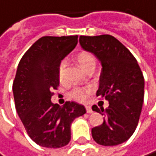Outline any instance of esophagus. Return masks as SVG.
<instances>
[{
	"label": "esophagus",
	"mask_w": 156,
	"mask_h": 156,
	"mask_svg": "<svg viewBox=\"0 0 156 156\" xmlns=\"http://www.w3.org/2000/svg\"><path fill=\"white\" fill-rule=\"evenodd\" d=\"M86 111H87L88 113H91V112H92V110H91V108H90V106H87V107H86Z\"/></svg>",
	"instance_id": "34e87169"
}]
</instances>
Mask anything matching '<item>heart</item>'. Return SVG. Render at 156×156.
<instances>
[{
	"label": "heart",
	"instance_id": "b5f03b06",
	"mask_svg": "<svg viewBox=\"0 0 156 156\" xmlns=\"http://www.w3.org/2000/svg\"><path fill=\"white\" fill-rule=\"evenodd\" d=\"M76 61L79 65L84 69L87 70L90 66H95L96 65V59L94 55L89 52L83 51L77 54L76 55ZM65 71H66V62H62L59 66V71H58V77L60 82H65ZM92 89L91 88H75L71 92L70 96L72 99H74L76 101L84 102L87 101L88 97L91 94Z\"/></svg>",
	"mask_w": 156,
	"mask_h": 156
}]
</instances>
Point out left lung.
<instances>
[{"label":"left lung","instance_id":"obj_1","mask_svg":"<svg viewBox=\"0 0 156 156\" xmlns=\"http://www.w3.org/2000/svg\"><path fill=\"white\" fill-rule=\"evenodd\" d=\"M80 43L101 63L97 96L109 101L105 110L92 106L94 112L104 115L103 123L92 128V137L101 145H118L137 127L144 96L143 73L133 54L112 35H80Z\"/></svg>","mask_w":156,"mask_h":156}]
</instances>
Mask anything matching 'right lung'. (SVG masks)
I'll return each instance as SVG.
<instances>
[{
	"mask_svg": "<svg viewBox=\"0 0 156 156\" xmlns=\"http://www.w3.org/2000/svg\"><path fill=\"white\" fill-rule=\"evenodd\" d=\"M77 35L43 36L23 55L12 83L16 112L30 138L38 145L60 148L71 139L73 121L86 113L74 101L63 106L51 101L59 86L61 60L76 45Z\"/></svg>",
	"mask_w": 156,
	"mask_h": 156,
	"instance_id": "1",
	"label": "right lung"
}]
</instances>
